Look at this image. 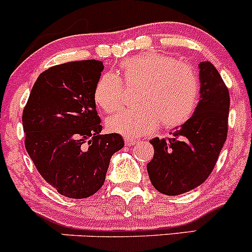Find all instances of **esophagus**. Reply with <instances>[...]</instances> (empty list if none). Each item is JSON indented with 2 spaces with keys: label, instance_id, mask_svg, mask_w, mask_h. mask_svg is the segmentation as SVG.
Returning <instances> with one entry per match:
<instances>
[{
  "label": "esophagus",
  "instance_id": "obj_1",
  "mask_svg": "<svg viewBox=\"0 0 252 252\" xmlns=\"http://www.w3.org/2000/svg\"><path fill=\"white\" fill-rule=\"evenodd\" d=\"M124 142H126V146H133L136 141L131 138H124Z\"/></svg>",
  "mask_w": 252,
  "mask_h": 252
}]
</instances>
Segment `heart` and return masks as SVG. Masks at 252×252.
I'll return each mask as SVG.
<instances>
[{"instance_id":"obj_1","label":"heart","mask_w":252,"mask_h":252,"mask_svg":"<svg viewBox=\"0 0 252 252\" xmlns=\"http://www.w3.org/2000/svg\"><path fill=\"white\" fill-rule=\"evenodd\" d=\"M126 88L140 86L133 110L122 111L107 119V129L126 136L151 133L161 123L167 129L183 126L199 102V79L190 65L159 52H145L121 63ZM95 103L111 113L123 107L126 89L117 75L103 74L94 89Z\"/></svg>"}]
</instances>
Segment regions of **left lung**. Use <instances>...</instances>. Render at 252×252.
Returning <instances> with one entry per match:
<instances>
[{
  "label": "left lung",
  "instance_id": "8db88e82",
  "mask_svg": "<svg viewBox=\"0 0 252 252\" xmlns=\"http://www.w3.org/2000/svg\"><path fill=\"white\" fill-rule=\"evenodd\" d=\"M200 101L194 114L171 138L152 139L154 158L147 163L152 185L175 196L199 187L215 168L227 140L229 91L211 62H200Z\"/></svg>",
  "mask_w": 252,
  "mask_h": 252
}]
</instances>
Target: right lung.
<instances>
[{
	"instance_id": "obj_1",
	"label": "right lung",
	"mask_w": 252,
	"mask_h": 252,
	"mask_svg": "<svg viewBox=\"0 0 252 252\" xmlns=\"http://www.w3.org/2000/svg\"><path fill=\"white\" fill-rule=\"evenodd\" d=\"M103 63L53 65L35 81L23 111L25 149L41 177L61 195L84 199L100 190L111 157L124 146L119 134H100L94 89Z\"/></svg>"
}]
</instances>
